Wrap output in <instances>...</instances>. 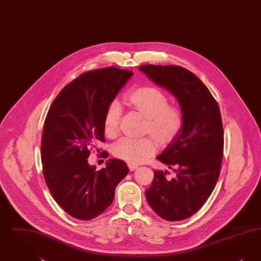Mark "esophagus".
Listing matches in <instances>:
<instances>
[{
  "label": "esophagus",
  "mask_w": 261,
  "mask_h": 261,
  "mask_svg": "<svg viewBox=\"0 0 261 261\" xmlns=\"http://www.w3.org/2000/svg\"><path fill=\"white\" fill-rule=\"evenodd\" d=\"M128 168L130 171H134L138 168V165L136 164H132V163H128Z\"/></svg>",
  "instance_id": "1"
}]
</instances>
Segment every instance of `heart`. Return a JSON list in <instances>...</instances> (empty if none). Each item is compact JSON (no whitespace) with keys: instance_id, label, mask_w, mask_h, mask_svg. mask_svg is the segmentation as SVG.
<instances>
[{"instance_id":"1","label":"heart","mask_w":261,"mask_h":261,"mask_svg":"<svg viewBox=\"0 0 261 261\" xmlns=\"http://www.w3.org/2000/svg\"><path fill=\"white\" fill-rule=\"evenodd\" d=\"M125 99L131 109L146 117L144 133L152 136L161 146L169 145L180 133L184 124L183 112L180 108L169 105L168 97L159 88L144 86L133 89L125 96ZM120 116L119 103L112 101L103 117V131L107 136L117 134ZM152 138H122L114 145L113 154L132 164L146 162L156 149Z\"/></svg>"}]
</instances>
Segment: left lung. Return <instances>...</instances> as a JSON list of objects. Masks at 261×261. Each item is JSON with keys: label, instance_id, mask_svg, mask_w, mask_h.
<instances>
[{"label": "left lung", "instance_id": "obj_1", "mask_svg": "<svg viewBox=\"0 0 261 261\" xmlns=\"http://www.w3.org/2000/svg\"><path fill=\"white\" fill-rule=\"evenodd\" d=\"M141 71L168 90L178 100L184 124L158 155L175 174L155 170L146 190L149 206L167 221L191 217L210 198L218 180L223 156V125L217 101L199 78L177 65L145 64Z\"/></svg>", "mask_w": 261, "mask_h": 261}]
</instances>
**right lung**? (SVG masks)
<instances>
[{"label": "right lung", "mask_w": 261, "mask_h": 261, "mask_svg": "<svg viewBox=\"0 0 261 261\" xmlns=\"http://www.w3.org/2000/svg\"><path fill=\"white\" fill-rule=\"evenodd\" d=\"M133 75L106 67L80 75L62 89L45 119L41 142L43 173L50 195L63 211L79 220L101 214L129 172L126 163L111 159L99 171L87 159L90 149L106 142L108 107Z\"/></svg>", "instance_id": "obj_1"}]
</instances>
